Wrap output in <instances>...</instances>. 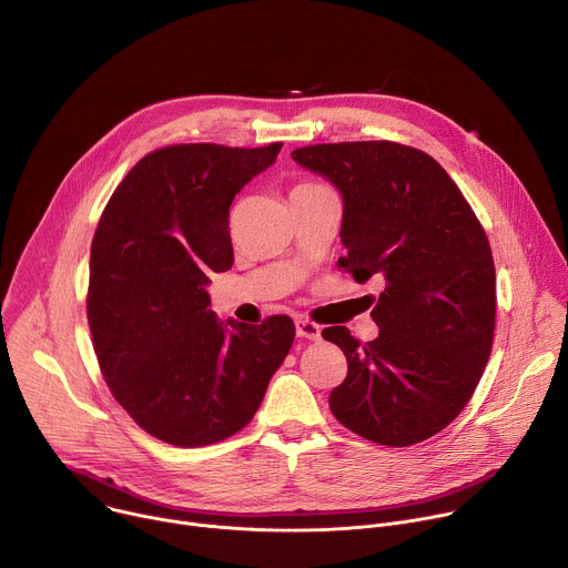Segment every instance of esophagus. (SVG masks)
Returning a JSON list of instances; mask_svg holds the SVG:
<instances>
[{
  "label": "esophagus",
  "mask_w": 568,
  "mask_h": 568,
  "mask_svg": "<svg viewBox=\"0 0 568 568\" xmlns=\"http://www.w3.org/2000/svg\"><path fill=\"white\" fill-rule=\"evenodd\" d=\"M296 335L316 342V339H321V326H316V323H312L307 318H298L296 321Z\"/></svg>",
  "instance_id": "obj_1"
}]
</instances>
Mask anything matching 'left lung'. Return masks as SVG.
<instances>
[{"instance_id": "left-lung-1", "label": "left lung", "mask_w": 568, "mask_h": 568, "mask_svg": "<svg viewBox=\"0 0 568 568\" xmlns=\"http://www.w3.org/2000/svg\"><path fill=\"white\" fill-rule=\"evenodd\" d=\"M296 164L342 195L339 265L384 290L379 335L359 344L323 331L348 359L331 393L335 418L366 440L407 447L445 429L488 364L497 276L490 242L458 186L429 154L393 141L296 148Z\"/></svg>"}]
</instances>
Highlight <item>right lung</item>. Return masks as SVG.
I'll use <instances>...</instances> for the list:
<instances>
[{"label": "right lung", "instance_id": "obj_1", "mask_svg": "<svg viewBox=\"0 0 568 568\" xmlns=\"http://www.w3.org/2000/svg\"><path fill=\"white\" fill-rule=\"evenodd\" d=\"M281 148L154 150L101 215L88 296L94 351L121 407L159 440L202 447L240 432L292 348L290 316L247 326L209 310V276L233 265L229 206Z\"/></svg>", "mask_w": 568, "mask_h": 568}]
</instances>
